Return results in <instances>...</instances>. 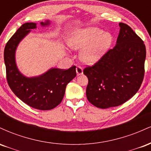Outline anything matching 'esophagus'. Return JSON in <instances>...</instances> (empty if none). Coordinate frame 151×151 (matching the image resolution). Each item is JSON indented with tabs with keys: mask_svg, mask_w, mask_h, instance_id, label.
I'll return each instance as SVG.
<instances>
[{
	"mask_svg": "<svg viewBox=\"0 0 151 151\" xmlns=\"http://www.w3.org/2000/svg\"><path fill=\"white\" fill-rule=\"evenodd\" d=\"M76 72H77V75H80V74H83V69L80 66H77L76 68Z\"/></svg>",
	"mask_w": 151,
	"mask_h": 151,
	"instance_id": "1",
	"label": "esophagus"
}]
</instances>
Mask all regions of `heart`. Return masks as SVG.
Wrapping results in <instances>:
<instances>
[{"label":"heart","mask_w":151,"mask_h":151,"mask_svg":"<svg viewBox=\"0 0 151 151\" xmlns=\"http://www.w3.org/2000/svg\"><path fill=\"white\" fill-rule=\"evenodd\" d=\"M112 42L109 33L96 27H88L76 31L69 39V45L75 50H82L81 59L86 63L96 62L109 49Z\"/></svg>","instance_id":"heart-1"}]
</instances>
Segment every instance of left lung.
Returning a JSON list of instances; mask_svg holds the SVG:
<instances>
[{
  "label": "left lung",
  "instance_id": "left-lung-1",
  "mask_svg": "<svg viewBox=\"0 0 151 151\" xmlns=\"http://www.w3.org/2000/svg\"><path fill=\"white\" fill-rule=\"evenodd\" d=\"M116 45L94 65L84 69L87 77L86 97L101 109L123 104L136 94L145 74L146 50L143 41L129 25L120 22Z\"/></svg>",
  "mask_w": 151,
  "mask_h": 151
}]
</instances>
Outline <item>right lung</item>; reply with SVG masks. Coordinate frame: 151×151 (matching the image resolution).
Masks as SVG:
<instances>
[{"mask_svg":"<svg viewBox=\"0 0 151 151\" xmlns=\"http://www.w3.org/2000/svg\"><path fill=\"white\" fill-rule=\"evenodd\" d=\"M50 21L41 22L47 25ZM36 23L26 22L6 43L4 50V61L6 79L13 92L26 104L39 110H50L61 103L67 84L77 76L76 66L68 70L53 68L37 77H25L19 72L15 60V52L20 40Z\"/></svg>","mask_w":151,"mask_h":151,"instance_id":"obj_1","label":"right lung"}]
</instances>
